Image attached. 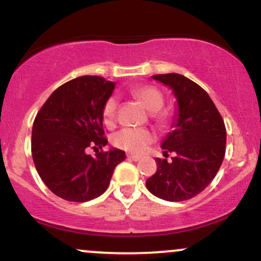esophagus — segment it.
Instances as JSON below:
<instances>
[{"label": "esophagus", "instance_id": "34e87169", "mask_svg": "<svg viewBox=\"0 0 261 261\" xmlns=\"http://www.w3.org/2000/svg\"><path fill=\"white\" fill-rule=\"evenodd\" d=\"M127 160L137 162V161L141 160V157H140V155H136V154H127Z\"/></svg>", "mask_w": 261, "mask_h": 261}]
</instances>
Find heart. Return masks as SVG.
<instances>
[{"instance_id":"obj_1","label":"heart","mask_w":261,"mask_h":261,"mask_svg":"<svg viewBox=\"0 0 261 261\" xmlns=\"http://www.w3.org/2000/svg\"><path fill=\"white\" fill-rule=\"evenodd\" d=\"M131 94L137 100L143 104V107L151 112V116L155 121L163 124L167 120L166 114L161 112L163 107L164 98L163 94L155 87L152 86H139L131 89ZM116 110H118V101L114 97L108 98L103 106V121L104 124L110 126L116 119ZM154 136L147 128H133L125 127L113 135V143L116 147L133 152V153H141L153 142Z\"/></svg>"}]
</instances>
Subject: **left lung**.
<instances>
[{
	"mask_svg": "<svg viewBox=\"0 0 261 261\" xmlns=\"http://www.w3.org/2000/svg\"><path fill=\"white\" fill-rule=\"evenodd\" d=\"M168 86L178 110L172 133L162 141L164 157L157 158V172L146 180L148 191L167 201H184L200 194L214 180L226 152V127L205 89L179 73L155 74Z\"/></svg>",
	"mask_w": 261,
	"mask_h": 261,
	"instance_id": "left-lung-1",
	"label": "left lung"
}]
</instances>
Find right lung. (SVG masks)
Segmentation results:
<instances>
[{
    "label": "right lung",
    "mask_w": 261,
    "mask_h": 261,
    "mask_svg": "<svg viewBox=\"0 0 261 261\" xmlns=\"http://www.w3.org/2000/svg\"><path fill=\"white\" fill-rule=\"evenodd\" d=\"M115 83L99 76H82L60 86L35 116L32 155L41 180L67 201L86 202L109 187L114 169L126 158L110 148L92 157L88 147H104L103 106Z\"/></svg>",
    "instance_id": "right-lung-1"
}]
</instances>
